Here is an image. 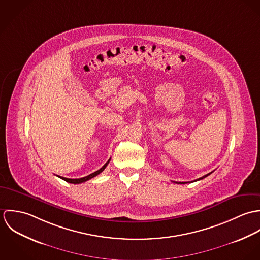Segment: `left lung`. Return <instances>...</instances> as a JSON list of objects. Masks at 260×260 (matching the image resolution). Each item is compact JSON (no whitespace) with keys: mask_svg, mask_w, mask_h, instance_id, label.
<instances>
[{"mask_svg":"<svg viewBox=\"0 0 260 260\" xmlns=\"http://www.w3.org/2000/svg\"><path fill=\"white\" fill-rule=\"evenodd\" d=\"M212 172H210V173H208V174H206V175H204V176H202V177H200V178H198V179H196V180H194V181H198V180H201V179H203V178H205V177H207L208 175H210ZM175 183H178V184H185V183H188V182H175Z\"/></svg>","mask_w":260,"mask_h":260,"instance_id":"8db88e82","label":"left lung"}]
</instances>
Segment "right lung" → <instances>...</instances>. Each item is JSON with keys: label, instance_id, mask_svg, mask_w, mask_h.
<instances>
[{"label": "right lung", "instance_id": "add662e5", "mask_svg": "<svg viewBox=\"0 0 260 260\" xmlns=\"http://www.w3.org/2000/svg\"><path fill=\"white\" fill-rule=\"evenodd\" d=\"M110 160H111V158L99 169V170H97V171H95L94 173H92V174H90V175H88V176H85V177H82V178H78V179H71V178H65V177H61V176H59L61 179H63V180H65L66 182H68V183H73V184H79V183H83V182H85V181H87V180H89V179H91V178H93V177H95V176H97L98 174H100L105 168H106V166L108 165V163L110 162Z\"/></svg>", "mask_w": 260, "mask_h": 260}]
</instances>
